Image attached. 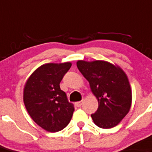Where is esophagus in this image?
I'll return each mask as SVG.
<instances>
[{"instance_id": "34e87169", "label": "esophagus", "mask_w": 152, "mask_h": 152, "mask_svg": "<svg viewBox=\"0 0 152 152\" xmlns=\"http://www.w3.org/2000/svg\"><path fill=\"white\" fill-rule=\"evenodd\" d=\"M83 103V100H81V101H79V102H76L75 103V105H76V106L77 107H80L81 105H82Z\"/></svg>"}]
</instances>
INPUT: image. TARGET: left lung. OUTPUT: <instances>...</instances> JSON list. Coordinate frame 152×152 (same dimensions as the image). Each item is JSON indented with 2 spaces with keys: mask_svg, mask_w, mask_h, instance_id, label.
Returning a JSON list of instances; mask_svg holds the SVG:
<instances>
[{
  "mask_svg": "<svg viewBox=\"0 0 152 152\" xmlns=\"http://www.w3.org/2000/svg\"><path fill=\"white\" fill-rule=\"evenodd\" d=\"M76 65L98 101L97 111L91 115L94 123L104 129L117 125L128 114L132 103L126 73L119 66L104 60H78Z\"/></svg>",
  "mask_w": 152,
  "mask_h": 152,
  "instance_id": "left-lung-1",
  "label": "left lung"
}]
</instances>
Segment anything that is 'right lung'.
I'll use <instances>...</instances> for the list:
<instances>
[{
	"mask_svg": "<svg viewBox=\"0 0 152 152\" xmlns=\"http://www.w3.org/2000/svg\"><path fill=\"white\" fill-rule=\"evenodd\" d=\"M71 65L69 62L44 64L30 75L25 84V108L33 120L48 132L62 130L73 116L74 106L60 87Z\"/></svg>",
	"mask_w": 152,
	"mask_h": 152,
	"instance_id": "1",
	"label": "right lung"
}]
</instances>
